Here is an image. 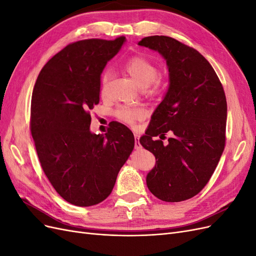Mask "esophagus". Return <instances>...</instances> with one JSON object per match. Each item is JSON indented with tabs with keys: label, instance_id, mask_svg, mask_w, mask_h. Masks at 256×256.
<instances>
[{
	"label": "esophagus",
	"instance_id": "34e87169",
	"mask_svg": "<svg viewBox=\"0 0 256 256\" xmlns=\"http://www.w3.org/2000/svg\"><path fill=\"white\" fill-rule=\"evenodd\" d=\"M141 144H140V138H138V134H134V148L136 150H140L141 148Z\"/></svg>",
	"mask_w": 256,
	"mask_h": 256
}]
</instances>
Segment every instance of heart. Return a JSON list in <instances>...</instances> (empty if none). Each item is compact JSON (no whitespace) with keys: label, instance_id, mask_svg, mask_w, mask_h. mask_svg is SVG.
Masks as SVG:
<instances>
[{"label":"heart","instance_id":"1","mask_svg":"<svg viewBox=\"0 0 256 256\" xmlns=\"http://www.w3.org/2000/svg\"><path fill=\"white\" fill-rule=\"evenodd\" d=\"M126 72L132 78V80L141 88H152V92H157L159 88V81L156 80L158 76V69L152 60L141 56L130 58L124 65ZM110 74L104 72L102 78V90L109 81ZM118 118L127 124H134L136 120L144 118V111L140 108H122L118 111Z\"/></svg>","mask_w":256,"mask_h":256}]
</instances>
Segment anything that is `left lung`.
Returning <instances> with one entry per match:
<instances>
[{
    "label": "left lung",
    "mask_w": 256,
    "mask_h": 256,
    "mask_svg": "<svg viewBox=\"0 0 256 256\" xmlns=\"http://www.w3.org/2000/svg\"><path fill=\"white\" fill-rule=\"evenodd\" d=\"M138 46L166 60L168 88L141 136L156 164L146 176L154 196L182 202L202 190L218 166L226 145L228 106L222 84L209 62L172 37H145ZM172 134L168 144L153 136Z\"/></svg>",
    "instance_id": "left-lung-1"
}]
</instances>
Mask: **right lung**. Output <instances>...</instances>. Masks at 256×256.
<instances>
[{"mask_svg": "<svg viewBox=\"0 0 256 256\" xmlns=\"http://www.w3.org/2000/svg\"><path fill=\"white\" fill-rule=\"evenodd\" d=\"M126 38L85 40L66 46L44 66L33 90L30 132L42 168L68 203H102L134 147V134L114 124L92 134L90 110L99 102L100 76Z\"/></svg>", "mask_w": 256, "mask_h": 256, "instance_id": "1", "label": "right lung"}]
</instances>
